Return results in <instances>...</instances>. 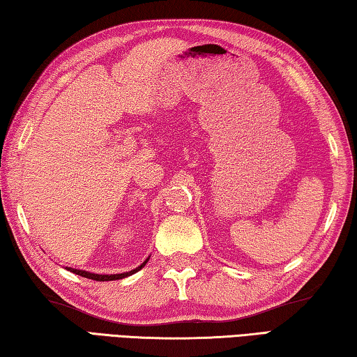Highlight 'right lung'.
<instances>
[{
  "mask_svg": "<svg viewBox=\"0 0 357 357\" xmlns=\"http://www.w3.org/2000/svg\"><path fill=\"white\" fill-rule=\"evenodd\" d=\"M149 259V258H148ZM148 259L146 261H143V264H140L138 266V268H135V269H132V271H129V273H123V274H112V275H102V274H93V273H86V271H80V269H72V268H68V271H70V273H74V274H77V275H82V277H86V279H91V280H96V282H108V280H119V279H123V277H128V275H132V274H135L137 271H140L144 264L148 263Z\"/></svg>",
  "mask_w": 357,
  "mask_h": 357,
  "instance_id": "add662e5",
  "label": "right lung"
}]
</instances>
